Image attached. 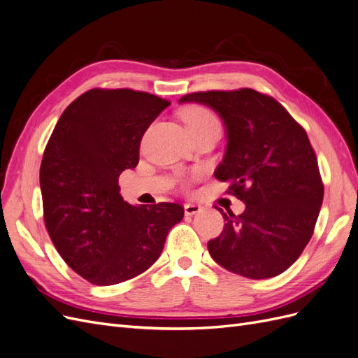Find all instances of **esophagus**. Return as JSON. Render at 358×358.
<instances>
[{"label":"esophagus","instance_id":"obj_1","mask_svg":"<svg viewBox=\"0 0 358 358\" xmlns=\"http://www.w3.org/2000/svg\"><path fill=\"white\" fill-rule=\"evenodd\" d=\"M183 208H185V215H188V216L196 215L201 210V206L196 204V203H187L185 206H183Z\"/></svg>","mask_w":358,"mask_h":358}]
</instances>
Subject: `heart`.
Returning a JSON list of instances; mask_svg holds the SVG:
<instances>
[{"instance_id": "b5f03b06", "label": "heart", "mask_w": 358, "mask_h": 358, "mask_svg": "<svg viewBox=\"0 0 358 358\" xmlns=\"http://www.w3.org/2000/svg\"><path fill=\"white\" fill-rule=\"evenodd\" d=\"M182 121L185 124L188 133L199 131V129L220 125L216 116L206 107L201 106H191L188 109L182 112Z\"/></svg>"}]
</instances>
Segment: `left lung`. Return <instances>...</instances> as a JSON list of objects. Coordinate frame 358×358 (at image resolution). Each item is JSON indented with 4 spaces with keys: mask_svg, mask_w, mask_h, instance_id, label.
<instances>
[{
    "mask_svg": "<svg viewBox=\"0 0 358 358\" xmlns=\"http://www.w3.org/2000/svg\"><path fill=\"white\" fill-rule=\"evenodd\" d=\"M221 116L227 148L215 178L229 182L243 213H224V231L208 242L216 263L245 278L278 276L310 241L324 197L317 155L300 124L273 96L249 88L183 95Z\"/></svg>",
    "mask_w": 358,
    "mask_h": 358,
    "instance_id": "obj_1",
    "label": "left lung"
}]
</instances>
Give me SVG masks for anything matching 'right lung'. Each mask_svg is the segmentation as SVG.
<instances>
[{"label":"right lung","mask_w":358,"mask_h":358,"mask_svg":"<svg viewBox=\"0 0 358 358\" xmlns=\"http://www.w3.org/2000/svg\"><path fill=\"white\" fill-rule=\"evenodd\" d=\"M170 101L133 90H90L62 112L40 167L43 216L57 251L95 285L143 273L183 218L178 203L133 206L119 175L138 162L142 137Z\"/></svg>","instance_id":"obj_1"}]
</instances>
